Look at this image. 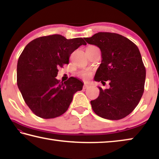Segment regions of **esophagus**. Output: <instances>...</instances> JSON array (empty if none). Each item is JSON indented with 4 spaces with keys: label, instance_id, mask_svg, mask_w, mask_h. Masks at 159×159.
Segmentation results:
<instances>
[{
    "label": "esophagus",
    "instance_id": "obj_1",
    "mask_svg": "<svg viewBox=\"0 0 159 159\" xmlns=\"http://www.w3.org/2000/svg\"><path fill=\"white\" fill-rule=\"evenodd\" d=\"M90 86V84L89 83H84V85H83V89H86V88H88V87H89Z\"/></svg>",
    "mask_w": 159,
    "mask_h": 159
}]
</instances>
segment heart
I'll list each match as a JSON object with an SVG mask.
<instances>
[{"mask_svg":"<svg viewBox=\"0 0 159 159\" xmlns=\"http://www.w3.org/2000/svg\"><path fill=\"white\" fill-rule=\"evenodd\" d=\"M79 74L80 75V76L84 77V78H88V76H90V72L88 71V70H83V71H81L79 72Z\"/></svg>","mask_w":159,"mask_h":159,"instance_id":"b5f03b06","label":"heart"}]
</instances>
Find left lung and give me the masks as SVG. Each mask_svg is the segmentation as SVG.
<instances>
[{
	"mask_svg": "<svg viewBox=\"0 0 159 159\" xmlns=\"http://www.w3.org/2000/svg\"><path fill=\"white\" fill-rule=\"evenodd\" d=\"M85 40L102 52L94 79L103 85L109 83L108 89L99 87V97L90 102L93 110L106 119L125 118L138 106L144 90L146 69L138 46L127 38L109 32H99Z\"/></svg>",
	"mask_w": 159,
	"mask_h": 159,
	"instance_id": "obj_1",
	"label": "left lung"
}]
</instances>
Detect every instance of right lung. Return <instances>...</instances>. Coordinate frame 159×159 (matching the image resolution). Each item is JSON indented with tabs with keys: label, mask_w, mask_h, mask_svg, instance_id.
I'll list each match as a JSON object with an SVG mask.
<instances>
[{
	"label": "right lung",
	"mask_w": 159,
	"mask_h": 159,
	"mask_svg": "<svg viewBox=\"0 0 159 159\" xmlns=\"http://www.w3.org/2000/svg\"><path fill=\"white\" fill-rule=\"evenodd\" d=\"M82 45H86L82 38L66 39L54 34L37 38L22 51L17 61V86L37 116L48 119L62 115L74 94L82 90L83 83L76 78L64 83L55 78L59 67L69 64L71 54Z\"/></svg>",
	"instance_id": "1"
}]
</instances>
